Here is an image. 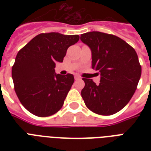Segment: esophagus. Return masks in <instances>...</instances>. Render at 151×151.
Masks as SVG:
<instances>
[{"instance_id": "obj_1", "label": "esophagus", "mask_w": 151, "mask_h": 151, "mask_svg": "<svg viewBox=\"0 0 151 151\" xmlns=\"http://www.w3.org/2000/svg\"><path fill=\"white\" fill-rule=\"evenodd\" d=\"M74 78H75V80H79L81 78L79 75H78V74H76V75H74Z\"/></svg>"}]
</instances>
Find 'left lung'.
<instances>
[{
	"instance_id": "left-lung-1",
	"label": "left lung",
	"mask_w": 151,
	"mask_h": 151,
	"mask_svg": "<svg viewBox=\"0 0 151 151\" xmlns=\"http://www.w3.org/2000/svg\"><path fill=\"white\" fill-rule=\"evenodd\" d=\"M92 51V68L100 73V82L83 78L85 105L92 112L112 115L129 103L136 92L142 69L132 46L118 37L99 31L81 35Z\"/></svg>"
}]
</instances>
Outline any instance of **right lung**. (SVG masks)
I'll use <instances>...</instances> for the list:
<instances>
[{
  "label": "right lung",
  "mask_w": 151,
  "mask_h": 151,
  "mask_svg": "<svg viewBox=\"0 0 151 151\" xmlns=\"http://www.w3.org/2000/svg\"><path fill=\"white\" fill-rule=\"evenodd\" d=\"M78 41V35L43 33L19 51L12 76L15 93L29 112L48 117L61 109L74 78L56 74L55 63L63 61L67 48Z\"/></svg>",
  "instance_id": "add662e5"
}]
</instances>
